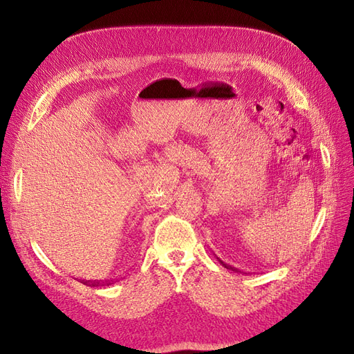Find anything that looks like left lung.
I'll use <instances>...</instances> for the list:
<instances>
[{"mask_svg": "<svg viewBox=\"0 0 354 354\" xmlns=\"http://www.w3.org/2000/svg\"><path fill=\"white\" fill-rule=\"evenodd\" d=\"M218 261H220V263H221V264H223L224 267H226V269H232V270H234V272H239V270H236V269H234V267H230V266H227V264H224V263H223V261H221L220 259H218Z\"/></svg>", "mask_w": 354, "mask_h": 354, "instance_id": "obj_1", "label": "left lung"}]
</instances>
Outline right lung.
<instances>
[{
  "label": "right lung",
  "mask_w": 354,
  "mask_h": 354,
  "mask_svg": "<svg viewBox=\"0 0 354 354\" xmlns=\"http://www.w3.org/2000/svg\"><path fill=\"white\" fill-rule=\"evenodd\" d=\"M82 283H85V285H90V286H103V285H111L112 283V281H82Z\"/></svg>",
  "instance_id": "right-lung-1"
}]
</instances>
